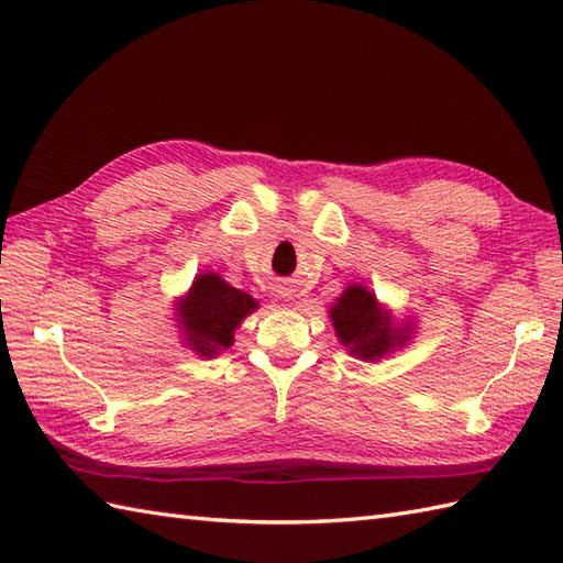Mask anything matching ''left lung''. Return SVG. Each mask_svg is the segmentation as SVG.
Wrapping results in <instances>:
<instances>
[{"label": "left lung", "mask_w": 563, "mask_h": 563, "mask_svg": "<svg viewBox=\"0 0 563 563\" xmlns=\"http://www.w3.org/2000/svg\"><path fill=\"white\" fill-rule=\"evenodd\" d=\"M329 319L349 355L365 363L404 349L413 339L416 321L397 319L363 283L345 285V290L329 307Z\"/></svg>", "instance_id": "obj_1"}]
</instances>
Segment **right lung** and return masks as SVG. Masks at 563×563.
I'll return each mask as SVG.
<instances>
[{
    "instance_id": "add662e5",
    "label": "right lung",
    "mask_w": 563,
    "mask_h": 563,
    "mask_svg": "<svg viewBox=\"0 0 563 563\" xmlns=\"http://www.w3.org/2000/svg\"><path fill=\"white\" fill-rule=\"evenodd\" d=\"M181 343L200 357H214L234 343V331L258 309L244 290L232 288L218 273H198L188 292L174 302Z\"/></svg>"
}]
</instances>
